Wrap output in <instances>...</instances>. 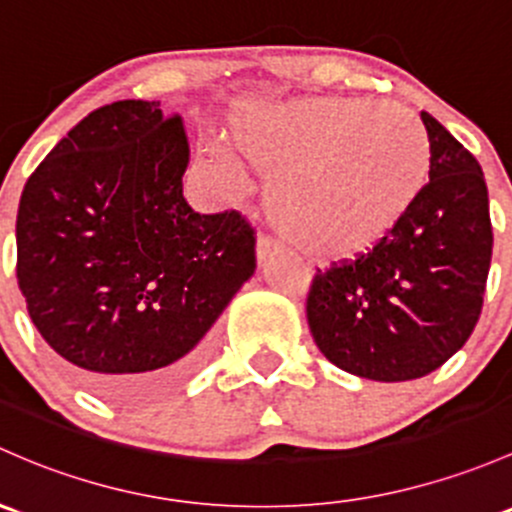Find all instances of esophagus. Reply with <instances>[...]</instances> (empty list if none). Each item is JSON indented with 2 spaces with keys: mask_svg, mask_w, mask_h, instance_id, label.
Masks as SVG:
<instances>
[{
  "mask_svg": "<svg viewBox=\"0 0 512 512\" xmlns=\"http://www.w3.org/2000/svg\"><path fill=\"white\" fill-rule=\"evenodd\" d=\"M274 252H277L274 242L267 238V235H260V238H257V262H260V265H262V262L270 260Z\"/></svg>",
  "mask_w": 512,
  "mask_h": 512,
  "instance_id": "esophagus-1",
  "label": "esophagus"
}]
</instances>
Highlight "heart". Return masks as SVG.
<instances>
[{"label": "heart", "instance_id": "heart-1", "mask_svg": "<svg viewBox=\"0 0 512 512\" xmlns=\"http://www.w3.org/2000/svg\"><path fill=\"white\" fill-rule=\"evenodd\" d=\"M235 144L270 174L265 211L274 230L316 262L375 250L412 213L432 174L427 129L395 102L321 95L262 107L235 125ZM208 171L225 196L245 181L220 147Z\"/></svg>", "mask_w": 512, "mask_h": 512}]
</instances>
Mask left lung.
<instances>
[{"label":"left lung","mask_w":512,"mask_h":512,"mask_svg":"<svg viewBox=\"0 0 512 512\" xmlns=\"http://www.w3.org/2000/svg\"><path fill=\"white\" fill-rule=\"evenodd\" d=\"M432 174L390 238L316 272L306 319L319 351L378 383L424 378L469 341L493 255L481 164L429 112Z\"/></svg>","instance_id":"8db88e82"}]
</instances>
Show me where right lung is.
<instances>
[{"instance_id":"right-lung-1","label":"right lung","mask_w":512,"mask_h":512,"mask_svg":"<svg viewBox=\"0 0 512 512\" xmlns=\"http://www.w3.org/2000/svg\"><path fill=\"white\" fill-rule=\"evenodd\" d=\"M188 139L159 102L98 107L36 166L16 215V279L31 321L85 387L137 405L201 365L255 274L238 211L184 198Z\"/></svg>"}]
</instances>
